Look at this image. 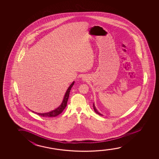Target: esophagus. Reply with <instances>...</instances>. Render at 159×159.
<instances>
[{"instance_id":"1","label":"esophagus","mask_w":159,"mask_h":159,"mask_svg":"<svg viewBox=\"0 0 159 159\" xmlns=\"http://www.w3.org/2000/svg\"><path fill=\"white\" fill-rule=\"evenodd\" d=\"M84 80H85V79H84Z\"/></svg>"}]
</instances>
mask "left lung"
Segmentation results:
<instances>
[{
	"label": "left lung",
	"instance_id": "8db88e82",
	"mask_svg": "<svg viewBox=\"0 0 159 159\" xmlns=\"http://www.w3.org/2000/svg\"><path fill=\"white\" fill-rule=\"evenodd\" d=\"M93 107L94 111H95V112H96V113H97V114L99 115L102 116V114H100V113L97 111V110L96 109V107L94 106V104L93 105Z\"/></svg>",
	"mask_w": 159,
	"mask_h": 159
}]
</instances>
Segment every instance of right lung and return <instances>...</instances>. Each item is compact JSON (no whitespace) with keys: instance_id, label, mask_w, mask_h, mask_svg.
<instances>
[{"instance_id":"right-lung-1","label":"right lung","mask_w":159,"mask_h":159,"mask_svg":"<svg viewBox=\"0 0 159 159\" xmlns=\"http://www.w3.org/2000/svg\"><path fill=\"white\" fill-rule=\"evenodd\" d=\"M74 84V82L72 83V84L70 85V87H68L66 93L64 98H63V101L61 104V105L57 107V109H55L54 110L50 111L49 112H47V113H36L33 111V112L36 113L38 115L41 116L42 117H56L57 116L59 115L60 113H62V112L63 111V110L65 109L66 107L67 106V103L68 99L69 98V96H70V89H72V86H73Z\"/></svg>"}]
</instances>
